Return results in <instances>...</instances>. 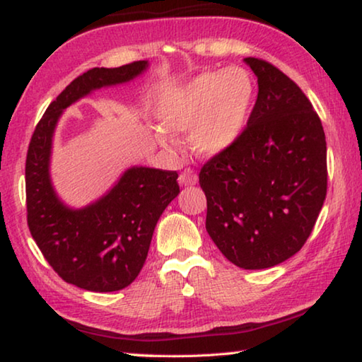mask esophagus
<instances>
[{
	"instance_id": "obj_1",
	"label": "esophagus",
	"mask_w": 362,
	"mask_h": 362,
	"mask_svg": "<svg viewBox=\"0 0 362 362\" xmlns=\"http://www.w3.org/2000/svg\"><path fill=\"white\" fill-rule=\"evenodd\" d=\"M179 182L182 183V185H194L196 182H198V174L194 173V169H192V168H187L185 170H183V173L180 174V177H179Z\"/></svg>"
}]
</instances>
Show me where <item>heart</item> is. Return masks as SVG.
I'll return each instance as SVG.
<instances>
[{"mask_svg": "<svg viewBox=\"0 0 362 362\" xmlns=\"http://www.w3.org/2000/svg\"><path fill=\"white\" fill-rule=\"evenodd\" d=\"M252 97V81L241 69L203 73L164 97L159 118L166 131H158L159 142L175 150L174 134L189 131L196 153L218 155L241 136Z\"/></svg>", "mask_w": 362, "mask_h": 362, "instance_id": "heart-1", "label": "heart"}]
</instances>
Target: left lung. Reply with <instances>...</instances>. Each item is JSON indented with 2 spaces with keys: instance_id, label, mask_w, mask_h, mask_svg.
Masks as SVG:
<instances>
[{
  "instance_id": "1",
  "label": "left lung",
  "mask_w": 362,
  "mask_h": 362,
  "mask_svg": "<svg viewBox=\"0 0 362 362\" xmlns=\"http://www.w3.org/2000/svg\"><path fill=\"white\" fill-rule=\"evenodd\" d=\"M259 94L241 136L199 173L206 230L244 269L278 265L308 240L327 193L321 119L303 90L267 60L244 59Z\"/></svg>"
}]
</instances>
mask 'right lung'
Listing matches in <instances>:
<instances>
[{
  "label": "right lung",
  "instance_id": "add662e5",
  "mask_svg": "<svg viewBox=\"0 0 362 362\" xmlns=\"http://www.w3.org/2000/svg\"><path fill=\"white\" fill-rule=\"evenodd\" d=\"M145 60L118 69H93L73 79L51 102L30 140L25 161L27 223L41 254L65 283L93 292L129 286L148 255L163 211L180 193L175 170L132 168L112 192L84 209L60 203L49 179L52 132L62 110L93 89L126 83Z\"/></svg>",
  "mask_w": 362,
  "mask_h": 362
}]
</instances>
